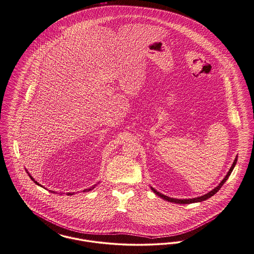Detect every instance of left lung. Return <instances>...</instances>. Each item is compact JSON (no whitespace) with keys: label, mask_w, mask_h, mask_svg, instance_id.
Here are the masks:
<instances>
[{"label":"left lung","mask_w":254,"mask_h":254,"mask_svg":"<svg viewBox=\"0 0 254 254\" xmlns=\"http://www.w3.org/2000/svg\"><path fill=\"white\" fill-rule=\"evenodd\" d=\"M237 160H238V157L235 158V160H234V162H233V164H232L231 168L229 169V171L227 172V174L225 175V177L222 179V181H221L220 184H219V186L216 187L214 190H211V191H209L208 193H206V194H204V195H201V196H198V197H195V198H190V199H177V198H171V197H169V196H167V195H165V194H163V193H161V192L157 191V190H156L154 188H152V187H150V188H151V190H152L153 191H154L158 196H160L161 198H163V199H165V200H167V201H169V202L178 203V204H190V203L201 202V201H204V200H206V199L210 198L211 196H213L216 192H218V191L220 190V188L222 187V185L225 183V181L228 179V177L230 176V174H231L232 170H233L234 167H235V165H236Z\"/></svg>","instance_id":"obj_1"}]
</instances>
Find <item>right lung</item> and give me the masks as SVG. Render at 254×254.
<instances>
[{
	"instance_id": "right-lung-1",
	"label": "right lung",
	"mask_w": 254,
	"mask_h": 254,
	"mask_svg": "<svg viewBox=\"0 0 254 254\" xmlns=\"http://www.w3.org/2000/svg\"><path fill=\"white\" fill-rule=\"evenodd\" d=\"M28 173H29V172H28ZM29 176H30V178H31V179H32V180H33V181H34V183H35V184H36V185H38V186H41V185H40V184H38V183H37V182H36V181H35V180H34V178H33V177H32V175H30V173H29ZM95 186H96V185H94V186H92V187H91V188H89V189H87V190H84V191H85V190H86V191H88V190H93V189H94V188H95ZM52 192H54V191H52ZM73 193H74V192H73ZM73 193H71V192H68L67 195H71V194H73Z\"/></svg>"
}]
</instances>
